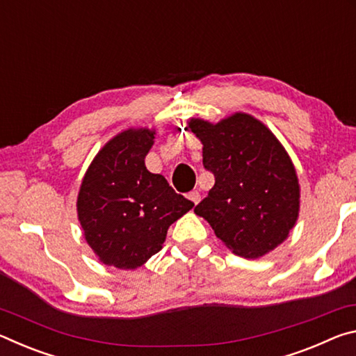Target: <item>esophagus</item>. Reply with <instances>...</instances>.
<instances>
[{
    "mask_svg": "<svg viewBox=\"0 0 356 356\" xmlns=\"http://www.w3.org/2000/svg\"><path fill=\"white\" fill-rule=\"evenodd\" d=\"M188 200H190L193 204H197V202H200V201H201V195H200V191L195 190V191L188 193Z\"/></svg>",
    "mask_w": 356,
    "mask_h": 356,
    "instance_id": "34e87169",
    "label": "esophagus"
}]
</instances>
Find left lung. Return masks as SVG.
Instances as JSON below:
<instances>
[{"instance_id": "obj_1", "label": "left lung", "mask_w": 356, "mask_h": 356, "mask_svg": "<svg viewBox=\"0 0 356 356\" xmlns=\"http://www.w3.org/2000/svg\"><path fill=\"white\" fill-rule=\"evenodd\" d=\"M202 141V165L215 185L195 213L242 257H259L289 236L300 209L295 168L284 147L262 122L237 113L218 124L191 119Z\"/></svg>"}]
</instances>
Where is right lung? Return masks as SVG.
<instances>
[{"mask_svg": "<svg viewBox=\"0 0 356 356\" xmlns=\"http://www.w3.org/2000/svg\"><path fill=\"white\" fill-rule=\"evenodd\" d=\"M147 129L114 136L89 166L78 193L84 237L106 265L134 270L161 250L168 227L195 206L174 191L144 159L154 144Z\"/></svg>", "mask_w": 356, "mask_h": 356, "instance_id": "obj_1", "label": "right lung"}]
</instances>
